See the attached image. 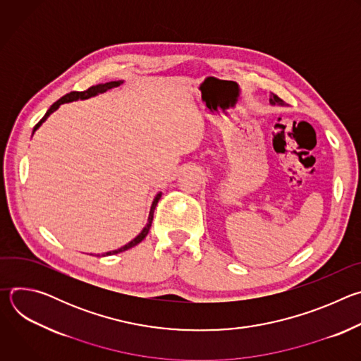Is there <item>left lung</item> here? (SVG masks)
Listing matches in <instances>:
<instances>
[{
	"instance_id": "8db88e82",
	"label": "left lung",
	"mask_w": 361,
	"mask_h": 361,
	"mask_svg": "<svg viewBox=\"0 0 361 361\" xmlns=\"http://www.w3.org/2000/svg\"><path fill=\"white\" fill-rule=\"evenodd\" d=\"M270 104L271 106H276V104L277 106H284V101L281 98H279L276 94H271L270 95Z\"/></svg>"
}]
</instances>
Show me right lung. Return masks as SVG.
Segmentation results:
<instances>
[{"label":"right lung","instance_id":"obj_1","mask_svg":"<svg viewBox=\"0 0 361 361\" xmlns=\"http://www.w3.org/2000/svg\"><path fill=\"white\" fill-rule=\"evenodd\" d=\"M123 84V81H110V82H106V84H98V85H92V87H90L88 90H85V91H71L70 94H66L63 98H60L59 101H56L53 106L49 107V110L45 113V116L39 120V123L34 127V130H32V134L39 128V126L51 116L53 114L56 110H59V107L61 106V104H64V102H71V101H77V99H87V98H90V97H95V95H98V94H101V92H106V91H109V90H111V88H114V87H118V85H121ZM161 198V192H159L157 195H156V198H154V201H152V204H151V209H149V214H148V223H147V226L142 228V231L134 238V240H131L128 244H126V245H123V247H120L118 250H113V251H109V252H104L102 255H113V254H118V252H123V251H126V250H128V248H131V247H134V245H137L138 243H141L144 238H145V235L148 234V231H149V227H151V223H152V217H154V210H156V205H157V202H159V200ZM99 255V254H98Z\"/></svg>","mask_w":361,"mask_h":361}]
</instances>
